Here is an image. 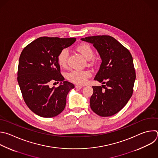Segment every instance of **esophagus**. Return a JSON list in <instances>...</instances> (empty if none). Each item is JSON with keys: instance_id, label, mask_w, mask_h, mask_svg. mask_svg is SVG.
<instances>
[{"instance_id": "obj_1", "label": "esophagus", "mask_w": 158, "mask_h": 158, "mask_svg": "<svg viewBox=\"0 0 158 158\" xmlns=\"http://www.w3.org/2000/svg\"><path fill=\"white\" fill-rule=\"evenodd\" d=\"M76 88L77 89H81L82 88V85H76Z\"/></svg>"}]
</instances>
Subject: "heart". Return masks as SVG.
<instances>
[{
  "label": "heart",
  "mask_w": 158,
  "mask_h": 158,
  "mask_svg": "<svg viewBox=\"0 0 158 158\" xmlns=\"http://www.w3.org/2000/svg\"><path fill=\"white\" fill-rule=\"evenodd\" d=\"M76 49L86 60H89L94 56V49L92 47L87 43H81L76 46ZM68 51L66 49H63L58 55V63L61 68L67 66ZM91 76V73L88 70L71 71L67 74V79L79 85H83L87 82V79Z\"/></svg>",
  "instance_id": "b5f03b06"
}]
</instances>
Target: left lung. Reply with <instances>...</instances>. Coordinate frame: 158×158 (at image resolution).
<instances>
[{"mask_svg":"<svg viewBox=\"0 0 158 158\" xmlns=\"http://www.w3.org/2000/svg\"><path fill=\"white\" fill-rule=\"evenodd\" d=\"M81 40L93 44L102 61L94 80L105 85L92 86L90 108L99 116H112L125 106L133 94L136 73L132 56L109 35L88 36Z\"/></svg>","mask_w":158,"mask_h":158,"instance_id":"1","label":"left lung"}]
</instances>
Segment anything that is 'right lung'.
I'll return each mask as SVG.
<instances>
[{
	"label": "right lung",
	"instance_id": "obj_1",
	"mask_svg": "<svg viewBox=\"0 0 158 158\" xmlns=\"http://www.w3.org/2000/svg\"><path fill=\"white\" fill-rule=\"evenodd\" d=\"M76 40L40 37L22 51L17 81L25 103L35 114L51 118L64 110L67 95L74 85L63 81L64 78L61 74L57 57L63 49L72 45ZM62 81L63 84L58 88L48 86L52 81Z\"/></svg>",
	"mask_w": 158,
	"mask_h": 158
}]
</instances>
